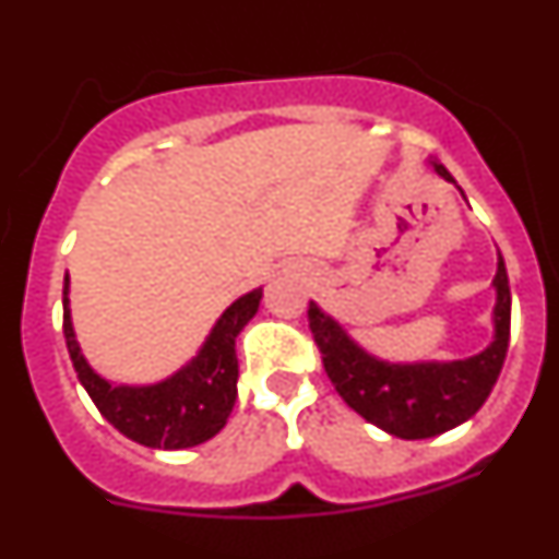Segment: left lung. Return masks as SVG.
Returning a JSON list of instances; mask_svg holds the SVG:
<instances>
[{
  "label": "left lung",
  "instance_id": "left-lung-1",
  "mask_svg": "<svg viewBox=\"0 0 559 559\" xmlns=\"http://www.w3.org/2000/svg\"><path fill=\"white\" fill-rule=\"evenodd\" d=\"M431 167L439 179L456 187L445 165L431 159ZM456 190L462 192V187ZM492 290V341L481 353L456 360L378 358L360 347L338 319L322 310V305L310 302V330L322 349L324 369L335 392L367 423L400 439H428L467 423L490 397L510 347L512 296L501 251Z\"/></svg>",
  "mask_w": 559,
  "mask_h": 559
}]
</instances>
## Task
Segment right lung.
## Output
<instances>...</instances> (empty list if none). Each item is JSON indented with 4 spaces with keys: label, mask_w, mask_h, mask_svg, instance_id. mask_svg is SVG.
I'll return each mask as SVG.
<instances>
[{
    "label": "right lung",
    "mask_w": 559,
    "mask_h": 559,
    "mask_svg": "<svg viewBox=\"0 0 559 559\" xmlns=\"http://www.w3.org/2000/svg\"><path fill=\"white\" fill-rule=\"evenodd\" d=\"M263 288L229 305L212 324L201 349L156 383H114L95 372L83 355L69 310V274L63 280V335L78 380L95 400L103 417L128 439L159 451H185L212 439L226 426L237 400V353L240 330L254 319Z\"/></svg>",
    "instance_id": "1"
}]
</instances>
